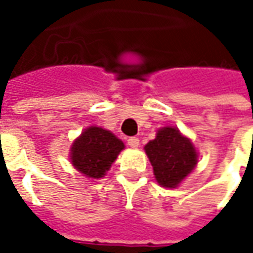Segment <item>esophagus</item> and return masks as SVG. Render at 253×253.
Here are the masks:
<instances>
[{"mask_svg": "<svg viewBox=\"0 0 253 253\" xmlns=\"http://www.w3.org/2000/svg\"><path fill=\"white\" fill-rule=\"evenodd\" d=\"M126 143H128L131 148H138V146H139V139H138L136 136H131V138L126 139Z\"/></svg>", "mask_w": 253, "mask_h": 253, "instance_id": "obj_1", "label": "esophagus"}]
</instances>
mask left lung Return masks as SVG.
<instances>
[{
  "label": "left lung",
  "instance_id": "8db88e82",
  "mask_svg": "<svg viewBox=\"0 0 253 253\" xmlns=\"http://www.w3.org/2000/svg\"><path fill=\"white\" fill-rule=\"evenodd\" d=\"M158 183L163 187H176L197 165V152L179 129L166 126L145 146Z\"/></svg>",
  "mask_w": 253,
  "mask_h": 253
}]
</instances>
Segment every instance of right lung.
I'll use <instances>...</instances> for the list:
<instances>
[{"instance_id":"add662e5","label":"right lung","mask_w":253,"mask_h":253,"mask_svg":"<svg viewBox=\"0 0 253 253\" xmlns=\"http://www.w3.org/2000/svg\"><path fill=\"white\" fill-rule=\"evenodd\" d=\"M122 149L124 143L114 133L98 126H90L74 141L70 159L84 176L100 179Z\"/></svg>"}]
</instances>
